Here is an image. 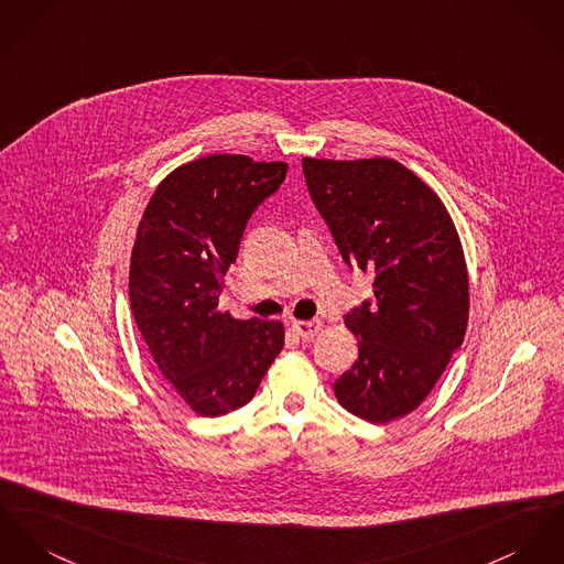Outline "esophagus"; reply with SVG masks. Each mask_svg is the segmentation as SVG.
Segmentation results:
<instances>
[{
  "label": "esophagus",
  "instance_id": "esophagus-1",
  "mask_svg": "<svg viewBox=\"0 0 564 564\" xmlns=\"http://www.w3.org/2000/svg\"><path fill=\"white\" fill-rule=\"evenodd\" d=\"M292 330H294L303 341H311V339L322 330V324H319V322H294V324H292Z\"/></svg>",
  "mask_w": 564,
  "mask_h": 564
}]
</instances>
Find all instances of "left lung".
<instances>
[{
	"label": "left lung",
	"instance_id": "left-lung-1",
	"mask_svg": "<svg viewBox=\"0 0 564 564\" xmlns=\"http://www.w3.org/2000/svg\"><path fill=\"white\" fill-rule=\"evenodd\" d=\"M303 174L347 268L373 274V296L346 315L358 360L335 394L362 421L401 419L464 344L468 272L457 229L434 191L392 159H303Z\"/></svg>",
	"mask_w": 564,
	"mask_h": 564
}]
</instances>
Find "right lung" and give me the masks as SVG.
Returning <instances> with one entry per match:
<instances>
[{"label":"right lung","mask_w":564,"mask_h":564,"mask_svg":"<svg viewBox=\"0 0 564 564\" xmlns=\"http://www.w3.org/2000/svg\"><path fill=\"white\" fill-rule=\"evenodd\" d=\"M285 174V163L204 156L159 184L139 223L130 308L156 367L199 416L249 403L283 349L281 322L236 319L218 296L249 218Z\"/></svg>","instance_id":"obj_1"}]
</instances>
